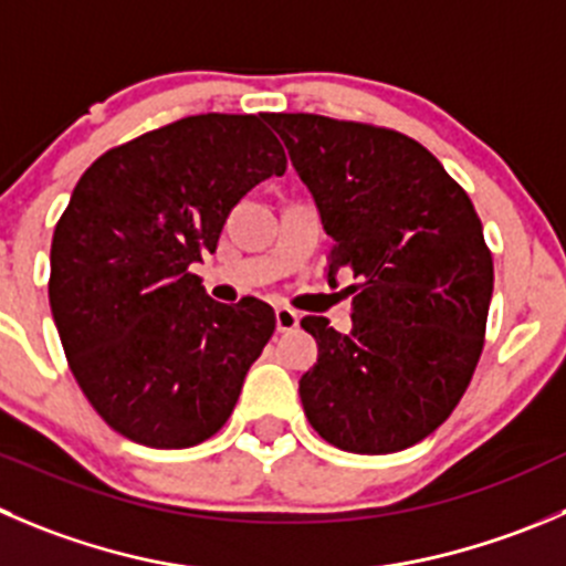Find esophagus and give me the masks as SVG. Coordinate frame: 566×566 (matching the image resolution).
Instances as JSON below:
<instances>
[{
    "label": "esophagus",
    "instance_id": "obj_1",
    "mask_svg": "<svg viewBox=\"0 0 566 566\" xmlns=\"http://www.w3.org/2000/svg\"><path fill=\"white\" fill-rule=\"evenodd\" d=\"M274 327L277 333H292L300 327V314L292 308H274Z\"/></svg>",
    "mask_w": 566,
    "mask_h": 566
}]
</instances>
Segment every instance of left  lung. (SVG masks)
I'll list each match as a JSON object with an SVG mask.
<instances>
[{
	"instance_id": "1",
	"label": "left lung",
	"mask_w": 566,
	"mask_h": 566,
	"mask_svg": "<svg viewBox=\"0 0 566 566\" xmlns=\"http://www.w3.org/2000/svg\"><path fill=\"white\" fill-rule=\"evenodd\" d=\"M322 228L327 280L358 277L353 331L305 316L316 338L300 400L347 453L406 450L459 406L483 349L494 269L464 188L413 138L314 113H269Z\"/></svg>"
}]
</instances>
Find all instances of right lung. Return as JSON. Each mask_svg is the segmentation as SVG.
I'll use <instances>...</instances> for the list:
<instances>
[{"instance_id":"obj_1","label":"right lung","mask_w":566,"mask_h":566,"mask_svg":"<svg viewBox=\"0 0 566 566\" xmlns=\"http://www.w3.org/2000/svg\"><path fill=\"white\" fill-rule=\"evenodd\" d=\"M269 113H202L111 149L80 177L52 239L50 305L80 389L127 439L193 448L233 413L274 333L255 297H208L193 263L286 155Z\"/></svg>"}]
</instances>
